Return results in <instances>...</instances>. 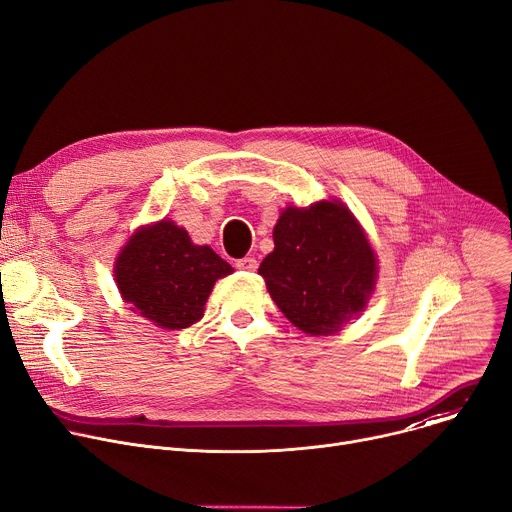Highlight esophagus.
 Returning <instances> with one entry per match:
<instances>
[{"mask_svg": "<svg viewBox=\"0 0 512 512\" xmlns=\"http://www.w3.org/2000/svg\"><path fill=\"white\" fill-rule=\"evenodd\" d=\"M234 265L238 269H243V271H255L257 269V259L255 257H243V259H236Z\"/></svg>", "mask_w": 512, "mask_h": 512, "instance_id": "obj_1", "label": "esophagus"}]
</instances>
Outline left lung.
Wrapping results in <instances>:
<instances>
[{"label": "left lung", "instance_id": "left-lung-1", "mask_svg": "<svg viewBox=\"0 0 512 512\" xmlns=\"http://www.w3.org/2000/svg\"><path fill=\"white\" fill-rule=\"evenodd\" d=\"M261 267L284 317L311 335L335 333L364 311L377 278V259L344 203L288 208Z\"/></svg>", "mask_w": 512, "mask_h": 512}]
</instances>
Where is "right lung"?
I'll return each instance as SVG.
<instances>
[{"label": "right lung", "instance_id": "right-lung-1", "mask_svg": "<svg viewBox=\"0 0 512 512\" xmlns=\"http://www.w3.org/2000/svg\"><path fill=\"white\" fill-rule=\"evenodd\" d=\"M232 267L210 247H197L177 224L162 220L135 232L115 265L123 298L164 329H185L203 317L212 286Z\"/></svg>", "mask_w": 512, "mask_h": 512}]
</instances>
